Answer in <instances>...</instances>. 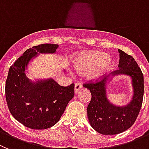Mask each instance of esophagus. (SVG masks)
<instances>
[{
	"mask_svg": "<svg viewBox=\"0 0 149 149\" xmlns=\"http://www.w3.org/2000/svg\"><path fill=\"white\" fill-rule=\"evenodd\" d=\"M81 88H82V85H81L79 82H76V84H75V93H77L78 92H79V91L80 89H81Z\"/></svg>",
	"mask_w": 149,
	"mask_h": 149,
	"instance_id": "obj_1",
	"label": "esophagus"
}]
</instances>
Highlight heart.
Listing matches in <instances>:
<instances>
[{
  "instance_id": "obj_1",
  "label": "heart",
  "mask_w": 149,
  "mask_h": 149,
  "mask_svg": "<svg viewBox=\"0 0 149 149\" xmlns=\"http://www.w3.org/2000/svg\"><path fill=\"white\" fill-rule=\"evenodd\" d=\"M72 65L77 72L88 71V79L96 80L101 79L111 69L113 59L102 52L91 51L75 56L72 59Z\"/></svg>"
}]
</instances>
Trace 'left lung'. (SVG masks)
I'll use <instances>...</instances> for the list:
<instances>
[{"mask_svg": "<svg viewBox=\"0 0 149 149\" xmlns=\"http://www.w3.org/2000/svg\"><path fill=\"white\" fill-rule=\"evenodd\" d=\"M120 61L117 70L110 73L96 83L84 84L91 93V100L87 109L91 127L104 135H113L126 131L134 123L143 103L144 79L141 70L132 56L118 49ZM129 76L132 79L133 95L125 106H116L107 97L108 84L115 76Z\"/></svg>", "mask_w": 149, "mask_h": 149, "instance_id": "8db88e82", "label": "left lung"}]
</instances>
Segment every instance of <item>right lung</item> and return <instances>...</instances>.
<instances>
[{"mask_svg": "<svg viewBox=\"0 0 149 149\" xmlns=\"http://www.w3.org/2000/svg\"><path fill=\"white\" fill-rule=\"evenodd\" d=\"M58 47L43 44L29 48L9 70L5 88L8 108L13 117L27 128H51L74 96V84L63 87L53 78L32 81L26 76L29 64L40 53L53 54Z\"/></svg>", "mask_w": 149, "mask_h": 149, "instance_id": "add662e5", "label": "right lung"}]
</instances>
